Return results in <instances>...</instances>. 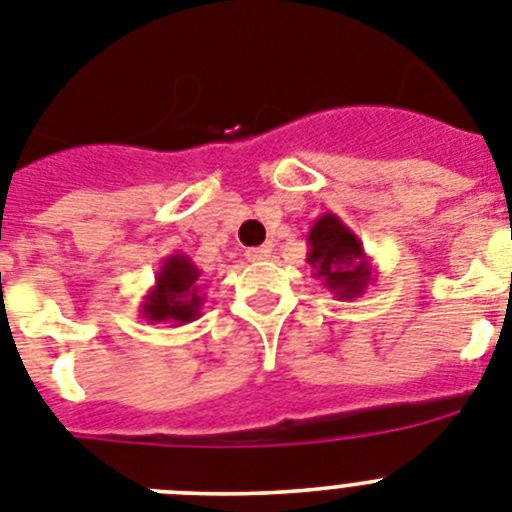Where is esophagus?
Returning <instances> with one entry per match:
<instances>
[{
  "instance_id": "1",
  "label": "esophagus",
  "mask_w": 512,
  "mask_h": 512,
  "mask_svg": "<svg viewBox=\"0 0 512 512\" xmlns=\"http://www.w3.org/2000/svg\"><path fill=\"white\" fill-rule=\"evenodd\" d=\"M269 256H271L269 246H256V248H248V251H246L248 261H266Z\"/></svg>"
}]
</instances>
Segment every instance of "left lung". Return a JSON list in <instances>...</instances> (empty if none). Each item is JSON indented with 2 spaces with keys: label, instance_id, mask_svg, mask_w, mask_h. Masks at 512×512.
<instances>
[{
  "label": "left lung",
  "instance_id": "left-lung-1",
  "mask_svg": "<svg viewBox=\"0 0 512 512\" xmlns=\"http://www.w3.org/2000/svg\"><path fill=\"white\" fill-rule=\"evenodd\" d=\"M307 264L336 300H356L374 284L372 259L359 235L336 212H323L307 233Z\"/></svg>",
  "mask_w": 512,
  "mask_h": 512
}]
</instances>
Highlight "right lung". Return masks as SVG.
<instances>
[{
    "label": "right lung",
    "instance_id": "add662e5",
    "mask_svg": "<svg viewBox=\"0 0 512 512\" xmlns=\"http://www.w3.org/2000/svg\"><path fill=\"white\" fill-rule=\"evenodd\" d=\"M200 277L202 271L187 253L174 251L166 256L156 271V284L140 302V318L169 325H187L200 318L205 302L197 284Z\"/></svg>",
    "mask_w": 512,
    "mask_h": 512
}]
</instances>
